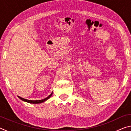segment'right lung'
Wrapping results in <instances>:
<instances>
[{
	"label": "right lung",
	"mask_w": 131,
	"mask_h": 131,
	"mask_svg": "<svg viewBox=\"0 0 131 131\" xmlns=\"http://www.w3.org/2000/svg\"><path fill=\"white\" fill-rule=\"evenodd\" d=\"M52 92L51 94L48 97H46L45 99H41V100H37V101H32V100H28V99H24L23 97H21L19 96H17L18 97H19V99H21V100L23 101L24 102H28V103H33V104H38V103H43L44 102H45L50 98V97L52 96Z\"/></svg>",
	"instance_id": "1"
}]
</instances>
